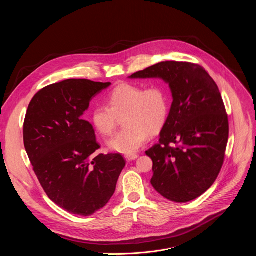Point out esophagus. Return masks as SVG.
Returning a JSON list of instances; mask_svg holds the SVG:
<instances>
[{
	"mask_svg": "<svg viewBox=\"0 0 256 256\" xmlns=\"http://www.w3.org/2000/svg\"><path fill=\"white\" fill-rule=\"evenodd\" d=\"M124 157H126V159L128 161H134V160H136L138 156V154H130V155H126Z\"/></svg>",
	"mask_w": 256,
	"mask_h": 256,
	"instance_id": "obj_1",
	"label": "esophagus"
}]
</instances>
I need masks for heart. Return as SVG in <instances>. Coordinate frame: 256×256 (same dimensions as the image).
Wrapping results in <instances>:
<instances>
[{
	"instance_id": "obj_1",
	"label": "heart",
	"mask_w": 256,
	"mask_h": 256,
	"mask_svg": "<svg viewBox=\"0 0 256 256\" xmlns=\"http://www.w3.org/2000/svg\"><path fill=\"white\" fill-rule=\"evenodd\" d=\"M107 106L93 108L90 122L102 136H110L124 118L120 132L107 142L108 148L126 155L134 154L165 126L170 114V92L165 85L146 87L122 83L107 96Z\"/></svg>"
}]
</instances>
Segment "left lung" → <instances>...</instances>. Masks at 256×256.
Segmentation results:
<instances>
[{"label":"left lung","instance_id":"left-lung-1","mask_svg":"<svg viewBox=\"0 0 256 256\" xmlns=\"http://www.w3.org/2000/svg\"><path fill=\"white\" fill-rule=\"evenodd\" d=\"M130 78H161L173 102L153 161L151 184L165 198L188 202L206 192L224 163L229 122L220 91L208 72L186 62H162Z\"/></svg>","mask_w":256,"mask_h":256}]
</instances>
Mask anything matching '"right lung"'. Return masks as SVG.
<instances>
[{
	"instance_id": "obj_1",
	"label": "right lung",
	"mask_w": 256,
	"mask_h": 256,
	"mask_svg": "<svg viewBox=\"0 0 256 256\" xmlns=\"http://www.w3.org/2000/svg\"><path fill=\"white\" fill-rule=\"evenodd\" d=\"M112 83L68 79L48 85L29 103L24 147L48 196L79 216L102 208L126 166L120 154H96L92 124L83 118L90 101Z\"/></svg>"
}]
</instances>
